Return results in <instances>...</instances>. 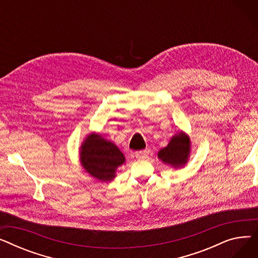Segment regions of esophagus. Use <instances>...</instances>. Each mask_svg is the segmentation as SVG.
I'll return each mask as SVG.
<instances>
[{"instance_id": "34e87169", "label": "esophagus", "mask_w": 258, "mask_h": 258, "mask_svg": "<svg viewBox=\"0 0 258 258\" xmlns=\"http://www.w3.org/2000/svg\"><path fill=\"white\" fill-rule=\"evenodd\" d=\"M148 154H150V150H147V148H146V150L135 153V157H136L137 159H146Z\"/></svg>"}]
</instances>
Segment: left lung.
Segmentation results:
<instances>
[{
    "label": "left lung",
    "mask_w": 258,
    "mask_h": 258,
    "mask_svg": "<svg viewBox=\"0 0 258 258\" xmlns=\"http://www.w3.org/2000/svg\"><path fill=\"white\" fill-rule=\"evenodd\" d=\"M189 155V139L183 134L174 136L168 145L159 152L158 157L166 164L180 166L185 164Z\"/></svg>",
    "instance_id": "left-lung-1"
}]
</instances>
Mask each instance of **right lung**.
<instances>
[{
	"label": "right lung",
	"instance_id": "1",
	"mask_svg": "<svg viewBox=\"0 0 258 258\" xmlns=\"http://www.w3.org/2000/svg\"><path fill=\"white\" fill-rule=\"evenodd\" d=\"M123 162L124 156L118 147L99 135H90L81 147L83 166L94 178L100 181L112 180L117 167Z\"/></svg>",
	"mask_w": 258,
	"mask_h": 258
}]
</instances>
